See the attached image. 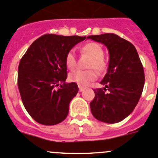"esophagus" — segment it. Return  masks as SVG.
<instances>
[{
  "instance_id": "esophagus-1",
  "label": "esophagus",
  "mask_w": 158,
  "mask_h": 158,
  "mask_svg": "<svg viewBox=\"0 0 158 158\" xmlns=\"http://www.w3.org/2000/svg\"><path fill=\"white\" fill-rule=\"evenodd\" d=\"M85 89V88H84V87L79 86V91H83Z\"/></svg>"
}]
</instances>
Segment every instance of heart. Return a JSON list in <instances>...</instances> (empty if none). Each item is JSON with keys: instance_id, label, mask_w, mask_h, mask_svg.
<instances>
[{"instance_id": "heart-1", "label": "heart", "mask_w": 158, "mask_h": 158, "mask_svg": "<svg viewBox=\"0 0 158 158\" xmlns=\"http://www.w3.org/2000/svg\"><path fill=\"white\" fill-rule=\"evenodd\" d=\"M81 52L91 57L88 68H94L98 72H103L107 68V61L104 58V49L99 43L91 42L86 43L81 48ZM66 67L69 70H73L77 65L74 52L70 50L65 58ZM97 78V73L94 70H74L69 74V81L77 84L79 86L85 87Z\"/></svg>"}]
</instances>
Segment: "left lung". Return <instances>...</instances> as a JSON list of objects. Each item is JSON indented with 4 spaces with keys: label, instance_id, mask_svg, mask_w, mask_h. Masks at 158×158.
I'll return each mask as SVG.
<instances>
[{
    "label": "left lung",
    "instance_id": "8db88e82",
    "mask_svg": "<svg viewBox=\"0 0 158 158\" xmlns=\"http://www.w3.org/2000/svg\"><path fill=\"white\" fill-rule=\"evenodd\" d=\"M88 39L102 43L109 52L107 73L100 82L105 87L94 89L91 113L103 123H118L132 113L139 102L145 81L143 67L135 46L115 34Z\"/></svg>",
    "mask_w": 158,
    "mask_h": 158
}]
</instances>
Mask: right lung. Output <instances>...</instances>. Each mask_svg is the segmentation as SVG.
<instances>
[{
    "label": "right lung",
    "instance_id": "1",
    "mask_svg": "<svg viewBox=\"0 0 158 158\" xmlns=\"http://www.w3.org/2000/svg\"><path fill=\"white\" fill-rule=\"evenodd\" d=\"M86 36L46 34L31 43L21 59L18 86L28 113L46 126L67 118L69 105L78 92L76 83H66L67 52ZM61 84L59 89L55 87Z\"/></svg>",
    "mask_w": 158,
    "mask_h": 158
}]
</instances>
